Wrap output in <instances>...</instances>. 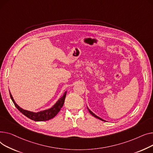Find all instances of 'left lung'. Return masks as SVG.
<instances>
[{"label": "left lung", "mask_w": 153, "mask_h": 153, "mask_svg": "<svg viewBox=\"0 0 153 153\" xmlns=\"http://www.w3.org/2000/svg\"><path fill=\"white\" fill-rule=\"evenodd\" d=\"M88 110L89 112V113H90V114H91L92 115H93V116L94 117H96V118H97V119H100V120H102V121H105V120H104L103 119H102L101 118H100V117H98V116H97L96 115H95V114H94L93 112H91V111L90 110H89V109L88 108Z\"/></svg>", "instance_id": "1"}]
</instances>
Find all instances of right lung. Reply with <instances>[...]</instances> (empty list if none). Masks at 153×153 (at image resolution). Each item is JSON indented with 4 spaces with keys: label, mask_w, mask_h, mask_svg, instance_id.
<instances>
[{
    "label": "right lung",
    "mask_w": 153,
    "mask_h": 153,
    "mask_svg": "<svg viewBox=\"0 0 153 153\" xmlns=\"http://www.w3.org/2000/svg\"><path fill=\"white\" fill-rule=\"evenodd\" d=\"M66 94H67V91L65 92L64 94L63 95V96L56 103V104L52 107V108L48 110H45L37 113H35V112H32L26 111L22 109L21 107H20L15 103L12 94L10 93L11 100H12L15 106L16 107L17 109H19V111L20 112H22L23 115H25L28 118L33 120L38 121V122L46 121L54 117L58 114V112L60 111L62 107L63 106V105H64Z\"/></svg>",
    "instance_id": "right-lung-1"
}]
</instances>
